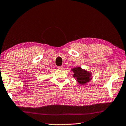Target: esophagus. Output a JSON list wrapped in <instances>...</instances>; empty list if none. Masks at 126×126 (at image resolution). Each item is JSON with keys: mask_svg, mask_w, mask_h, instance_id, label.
<instances>
[{"mask_svg": "<svg viewBox=\"0 0 126 126\" xmlns=\"http://www.w3.org/2000/svg\"><path fill=\"white\" fill-rule=\"evenodd\" d=\"M58 69L59 70H63V69H64V68H63V67H58Z\"/></svg>", "mask_w": 126, "mask_h": 126, "instance_id": "obj_1", "label": "esophagus"}]
</instances>
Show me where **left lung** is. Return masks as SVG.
<instances>
[{
	"label": "left lung",
	"instance_id": "left-lung-1",
	"mask_svg": "<svg viewBox=\"0 0 126 126\" xmlns=\"http://www.w3.org/2000/svg\"><path fill=\"white\" fill-rule=\"evenodd\" d=\"M73 72V77L77 82L80 85L86 84L87 83L92 80L91 72L82 69L80 67H77L71 69Z\"/></svg>",
	"mask_w": 126,
	"mask_h": 126
}]
</instances>
